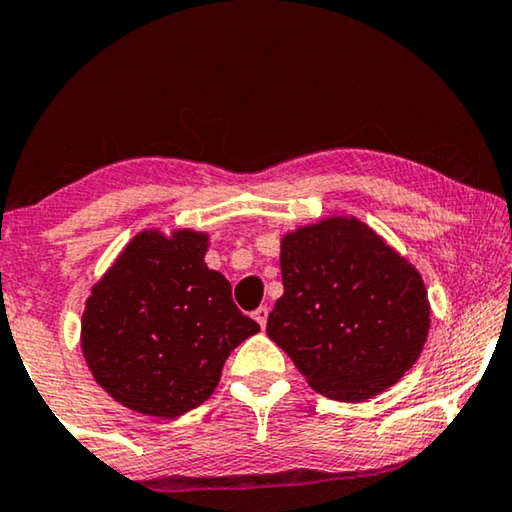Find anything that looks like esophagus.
Listing matches in <instances>:
<instances>
[{"instance_id": "1", "label": "esophagus", "mask_w": 512, "mask_h": 512, "mask_svg": "<svg viewBox=\"0 0 512 512\" xmlns=\"http://www.w3.org/2000/svg\"><path fill=\"white\" fill-rule=\"evenodd\" d=\"M268 307H265V305H261V307H258V310H254V319L258 321V326H261V328H265V324H268Z\"/></svg>"}]
</instances>
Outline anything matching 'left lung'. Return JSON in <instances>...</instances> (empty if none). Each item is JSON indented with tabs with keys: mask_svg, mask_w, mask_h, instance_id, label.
I'll return each instance as SVG.
<instances>
[{
	"mask_svg": "<svg viewBox=\"0 0 512 512\" xmlns=\"http://www.w3.org/2000/svg\"><path fill=\"white\" fill-rule=\"evenodd\" d=\"M284 296L268 317L312 389L359 403L396 384L429 333L419 272L356 219H326L282 240Z\"/></svg>",
	"mask_w": 512,
	"mask_h": 512,
	"instance_id": "left-lung-1",
	"label": "left lung"
}]
</instances>
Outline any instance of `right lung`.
<instances>
[{
    "instance_id": "add662e5",
    "label": "right lung",
    "mask_w": 512,
    "mask_h": 512,
    "mask_svg": "<svg viewBox=\"0 0 512 512\" xmlns=\"http://www.w3.org/2000/svg\"><path fill=\"white\" fill-rule=\"evenodd\" d=\"M207 235L139 233L93 286L81 347L97 384L142 415L172 419L214 394L230 352L261 331L205 263Z\"/></svg>"
}]
</instances>
